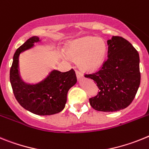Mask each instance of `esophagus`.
Returning <instances> with one entry per match:
<instances>
[{"label":"esophagus","instance_id":"obj_1","mask_svg":"<svg viewBox=\"0 0 149 149\" xmlns=\"http://www.w3.org/2000/svg\"><path fill=\"white\" fill-rule=\"evenodd\" d=\"M76 76H77V78H78V79H82V77H83V74H82V73L79 70L76 71Z\"/></svg>","mask_w":149,"mask_h":149}]
</instances>
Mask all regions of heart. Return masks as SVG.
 I'll list each match as a JSON object with an SVG mask.
<instances>
[{
	"mask_svg": "<svg viewBox=\"0 0 149 149\" xmlns=\"http://www.w3.org/2000/svg\"><path fill=\"white\" fill-rule=\"evenodd\" d=\"M107 46L103 39L88 37L76 41L70 47V57L79 59V64L85 70L92 71L101 67L105 60Z\"/></svg>",
	"mask_w": 149,
	"mask_h": 149,
	"instance_id": "1",
	"label": "heart"
}]
</instances>
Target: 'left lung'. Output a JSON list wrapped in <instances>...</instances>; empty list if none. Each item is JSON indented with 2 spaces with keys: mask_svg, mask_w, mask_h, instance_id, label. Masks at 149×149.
Masks as SVG:
<instances>
[{
  "mask_svg": "<svg viewBox=\"0 0 149 149\" xmlns=\"http://www.w3.org/2000/svg\"><path fill=\"white\" fill-rule=\"evenodd\" d=\"M108 58L100 69L85 77L96 82L100 91L89 98L95 110L116 112L128 107L136 96L141 75L139 53L130 42L119 36L107 41Z\"/></svg>",
  "mask_w": 149,
  "mask_h": 149,
  "instance_id": "8db88e82",
  "label": "left lung"
}]
</instances>
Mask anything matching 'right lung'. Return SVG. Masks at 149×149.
<instances>
[{
    "mask_svg": "<svg viewBox=\"0 0 149 149\" xmlns=\"http://www.w3.org/2000/svg\"><path fill=\"white\" fill-rule=\"evenodd\" d=\"M40 41L38 37H31L15 51L10 68V79L14 96L24 109L39 116H50L64 109L69 89L76 83L73 69L61 73L52 70L46 78L35 85H28L19 75V56L21 52Z\"/></svg>",
    "mask_w": 149,
    "mask_h": 149,
    "instance_id": "1",
    "label": "right lung"
}]
</instances>
